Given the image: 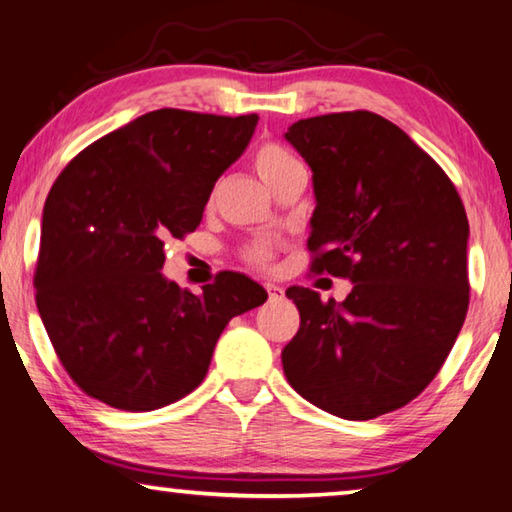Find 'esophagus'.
Instances as JSON below:
<instances>
[{
    "label": "esophagus",
    "instance_id": "34e87169",
    "mask_svg": "<svg viewBox=\"0 0 512 512\" xmlns=\"http://www.w3.org/2000/svg\"><path fill=\"white\" fill-rule=\"evenodd\" d=\"M264 287H266V291H268V298H271V300H282V298H284V289H282V287H277V284H273V282H266Z\"/></svg>",
    "mask_w": 512,
    "mask_h": 512
}]
</instances>
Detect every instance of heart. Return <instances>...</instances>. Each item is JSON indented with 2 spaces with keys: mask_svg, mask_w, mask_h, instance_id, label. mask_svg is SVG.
Instances as JSON below:
<instances>
[{
  "mask_svg": "<svg viewBox=\"0 0 512 512\" xmlns=\"http://www.w3.org/2000/svg\"><path fill=\"white\" fill-rule=\"evenodd\" d=\"M253 167L257 176L264 180V183L273 189L280 187L282 183L293 176V173L302 171V164L293 158V155L284 149V146L275 142H264L259 144L253 153ZM275 241L271 239H255L244 248V259L248 264L268 268L275 259Z\"/></svg>",
  "mask_w": 512,
  "mask_h": 512,
  "instance_id": "b5f03b06",
  "label": "heart"
}]
</instances>
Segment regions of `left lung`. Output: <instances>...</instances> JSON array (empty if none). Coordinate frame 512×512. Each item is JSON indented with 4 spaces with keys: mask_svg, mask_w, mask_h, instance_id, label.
Returning <instances> with one entry per match:
<instances>
[{
    "mask_svg": "<svg viewBox=\"0 0 512 512\" xmlns=\"http://www.w3.org/2000/svg\"><path fill=\"white\" fill-rule=\"evenodd\" d=\"M284 137L314 173L311 271L352 282L343 302L287 289L300 329L282 350L284 375L345 420L402 409L443 368L470 305L461 196L431 155L375 112L300 119Z\"/></svg>",
    "mask_w": 512,
    "mask_h": 512,
    "instance_id": "left-lung-1",
    "label": "left lung"
}]
</instances>
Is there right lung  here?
<instances>
[{
	"label": "right lung",
	"mask_w": 512,
	"mask_h": 512,
	"mask_svg": "<svg viewBox=\"0 0 512 512\" xmlns=\"http://www.w3.org/2000/svg\"><path fill=\"white\" fill-rule=\"evenodd\" d=\"M257 119L153 110L60 171L42 212L36 305L67 375L94 400L173 404L205 379L230 318L266 302L241 273L216 275L201 296L160 273L164 239L198 228Z\"/></svg>",
	"instance_id": "1"
}]
</instances>
